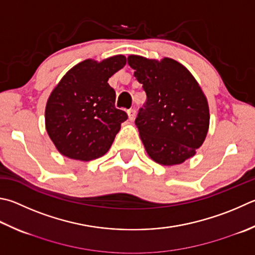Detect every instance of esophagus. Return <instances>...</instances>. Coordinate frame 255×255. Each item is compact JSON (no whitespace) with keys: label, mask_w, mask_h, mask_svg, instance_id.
<instances>
[{"label":"esophagus","mask_w":255,"mask_h":255,"mask_svg":"<svg viewBox=\"0 0 255 255\" xmlns=\"http://www.w3.org/2000/svg\"><path fill=\"white\" fill-rule=\"evenodd\" d=\"M127 114H128V118H129V120H132L135 119V117H136V110L135 109H129L128 112H127Z\"/></svg>","instance_id":"34e87169"}]
</instances>
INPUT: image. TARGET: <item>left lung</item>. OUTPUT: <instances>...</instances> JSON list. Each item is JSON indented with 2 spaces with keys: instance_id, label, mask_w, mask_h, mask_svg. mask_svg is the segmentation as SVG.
<instances>
[{
  "instance_id": "obj_1",
  "label": "left lung",
  "mask_w": 255,
  "mask_h": 255,
  "mask_svg": "<svg viewBox=\"0 0 255 255\" xmlns=\"http://www.w3.org/2000/svg\"><path fill=\"white\" fill-rule=\"evenodd\" d=\"M128 64L146 92L135 124L148 155L161 165L180 164L202 146L208 130L207 100L186 68L129 55Z\"/></svg>"
}]
</instances>
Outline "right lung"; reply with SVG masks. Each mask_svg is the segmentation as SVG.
<instances>
[{"label":"right lung","mask_w":255,"mask_h":255,"mask_svg":"<svg viewBox=\"0 0 255 255\" xmlns=\"http://www.w3.org/2000/svg\"><path fill=\"white\" fill-rule=\"evenodd\" d=\"M126 64L124 55L101 62L85 60L70 69L54 88L45 108V127L58 150L69 158H99L112 146L127 120L115 107L108 79Z\"/></svg>","instance_id":"1"}]
</instances>
